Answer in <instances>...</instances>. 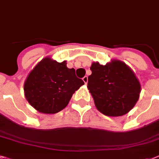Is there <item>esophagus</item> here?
Returning <instances> with one entry per match:
<instances>
[{
    "instance_id": "34e87169",
    "label": "esophagus",
    "mask_w": 159,
    "mask_h": 159,
    "mask_svg": "<svg viewBox=\"0 0 159 159\" xmlns=\"http://www.w3.org/2000/svg\"><path fill=\"white\" fill-rule=\"evenodd\" d=\"M82 80H83V82H85V84H87V82H88V77H87V76H85V77L82 78Z\"/></svg>"
}]
</instances>
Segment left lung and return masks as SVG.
<instances>
[{
    "label": "left lung",
    "mask_w": 159,
    "mask_h": 159,
    "mask_svg": "<svg viewBox=\"0 0 159 159\" xmlns=\"http://www.w3.org/2000/svg\"><path fill=\"white\" fill-rule=\"evenodd\" d=\"M91 70L87 87L100 113L117 117L135 106L140 96V84L126 64L119 60L105 65L94 62Z\"/></svg>",
    "instance_id": "8db88e82"
}]
</instances>
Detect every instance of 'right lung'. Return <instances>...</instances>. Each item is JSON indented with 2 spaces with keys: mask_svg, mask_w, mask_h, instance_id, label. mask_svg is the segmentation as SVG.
I'll use <instances>...</instances> for the list:
<instances>
[{
  "mask_svg": "<svg viewBox=\"0 0 159 159\" xmlns=\"http://www.w3.org/2000/svg\"><path fill=\"white\" fill-rule=\"evenodd\" d=\"M84 84L74 68L66 61L58 63L45 58L29 73L24 83L25 97L35 109L43 113H56L68 105L72 95Z\"/></svg>",
  "mask_w": 159,
  "mask_h": 159,
  "instance_id": "add662e5",
  "label": "right lung"
}]
</instances>
